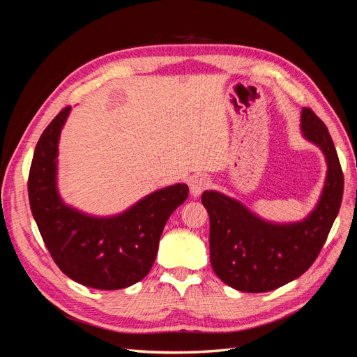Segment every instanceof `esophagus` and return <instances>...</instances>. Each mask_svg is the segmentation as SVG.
Segmentation results:
<instances>
[{"mask_svg":"<svg viewBox=\"0 0 357 357\" xmlns=\"http://www.w3.org/2000/svg\"><path fill=\"white\" fill-rule=\"evenodd\" d=\"M189 188L193 197H199L205 189L210 188V180L204 176H197L195 178L190 180Z\"/></svg>","mask_w":357,"mask_h":357,"instance_id":"esophagus-1","label":"esophagus"}]
</instances>
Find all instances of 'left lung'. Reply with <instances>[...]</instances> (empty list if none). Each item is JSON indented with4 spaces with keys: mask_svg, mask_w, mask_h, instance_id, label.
I'll return each instance as SVG.
<instances>
[{
    "mask_svg": "<svg viewBox=\"0 0 357 357\" xmlns=\"http://www.w3.org/2000/svg\"><path fill=\"white\" fill-rule=\"evenodd\" d=\"M301 129L328 162L325 188L307 219L269 223L219 192L202 193L210 215L211 266L223 283L236 290L262 294L304 274L317 259L340 211L344 176L328 128L311 109H302Z\"/></svg>",
    "mask_w": 357,
    "mask_h": 357,
    "instance_id": "left-lung-1",
    "label": "left lung"
}]
</instances>
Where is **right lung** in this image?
I'll list each match as a JSON object with an SVG mask.
<instances>
[{
    "label": "right lung",
    "instance_id": "add662e5",
    "mask_svg": "<svg viewBox=\"0 0 357 357\" xmlns=\"http://www.w3.org/2000/svg\"><path fill=\"white\" fill-rule=\"evenodd\" d=\"M62 109L41 134L28 177V197L41 238L61 271L83 286L116 290L135 284L152 268L169 215L188 199L186 185L150 193L113 218H92L62 202L56 189Z\"/></svg>",
    "mask_w": 357,
    "mask_h": 357
}]
</instances>
